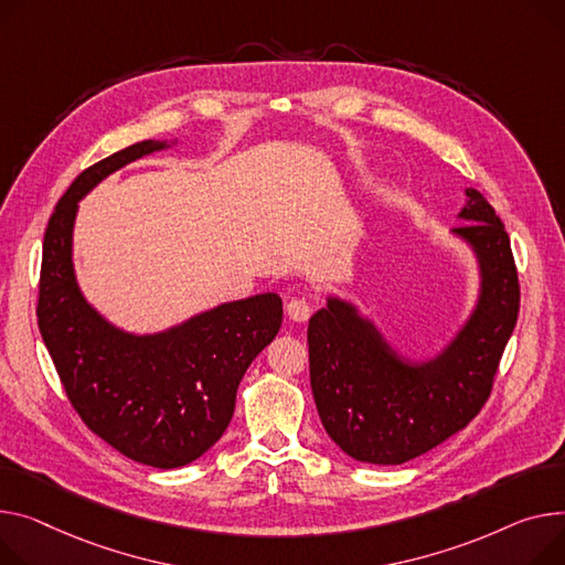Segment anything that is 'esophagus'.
I'll return each instance as SVG.
<instances>
[{"mask_svg":"<svg viewBox=\"0 0 565 565\" xmlns=\"http://www.w3.org/2000/svg\"><path fill=\"white\" fill-rule=\"evenodd\" d=\"M311 302L307 297H292L286 305V313L292 322H307L311 318Z\"/></svg>","mask_w":565,"mask_h":565,"instance_id":"1","label":"esophagus"}]
</instances>
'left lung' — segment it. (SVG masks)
<instances>
[{"instance_id": "1", "label": "left lung", "mask_w": 565, "mask_h": 565, "mask_svg": "<svg viewBox=\"0 0 565 565\" xmlns=\"http://www.w3.org/2000/svg\"><path fill=\"white\" fill-rule=\"evenodd\" d=\"M455 232L479 254L475 316L436 361H399L354 309L329 299L309 322L311 391L329 438L356 461L393 466L461 431L491 397L520 311L518 268L500 215L468 191Z\"/></svg>"}]
</instances>
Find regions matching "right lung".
Here are the masks:
<instances>
[{"label":"right lung","instance_id":"obj_1","mask_svg":"<svg viewBox=\"0 0 565 565\" xmlns=\"http://www.w3.org/2000/svg\"><path fill=\"white\" fill-rule=\"evenodd\" d=\"M161 147L154 140L129 145L72 181L45 230L35 316L84 425L138 463L179 468L227 429L243 374L277 335L284 311L281 299L266 292L136 338L106 324L84 302L70 258L77 202L113 170Z\"/></svg>","mask_w":565,"mask_h":565}]
</instances>
